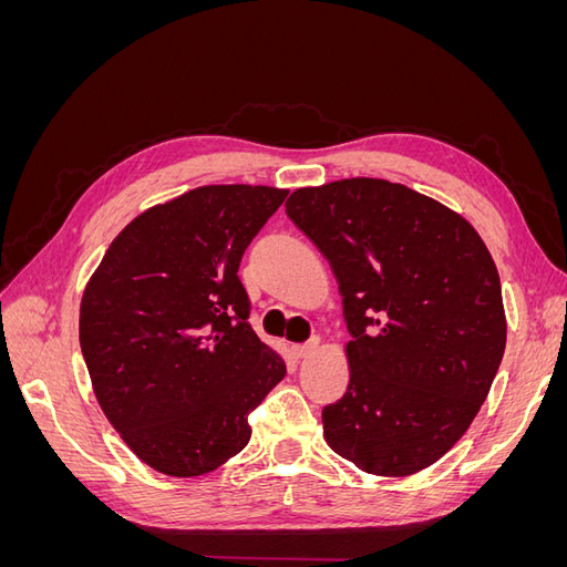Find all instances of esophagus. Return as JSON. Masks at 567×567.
<instances>
[{
	"instance_id": "1",
	"label": "esophagus",
	"mask_w": 567,
	"mask_h": 567,
	"mask_svg": "<svg viewBox=\"0 0 567 567\" xmlns=\"http://www.w3.org/2000/svg\"><path fill=\"white\" fill-rule=\"evenodd\" d=\"M317 350H319V338H312V340L302 342V346H296V348H293L296 357H300V359H305V357H312Z\"/></svg>"
}]
</instances>
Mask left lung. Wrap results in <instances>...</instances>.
<instances>
[{
	"instance_id": "left-lung-1",
	"label": "left lung",
	"mask_w": 567,
	"mask_h": 567,
	"mask_svg": "<svg viewBox=\"0 0 567 567\" xmlns=\"http://www.w3.org/2000/svg\"><path fill=\"white\" fill-rule=\"evenodd\" d=\"M286 215L329 260L352 340L323 437L357 468L402 477L447 454L506 348L499 271L466 219L404 184L298 188Z\"/></svg>"
}]
</instances>
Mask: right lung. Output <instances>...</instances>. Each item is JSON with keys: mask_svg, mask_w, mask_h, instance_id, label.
<instances>
[{"mask_svg": "<svg viewBox=\"0 0 567 567\" xmlns=\"http://www.w3.org/2000/svg\"><path fill=\"white\" fill-rule=\"evenodd\" d=\"M286 188L198 186L120 231L80 305L94 394L153 471L196 477L250 440L248 414L286 375L250 329L238 265Z\"/></svg>", "mask_w": 567, "mask_h": 567, "instance_id": "add662e5", "label": "right lung"}]
</instances>
